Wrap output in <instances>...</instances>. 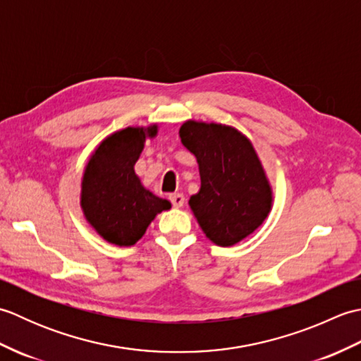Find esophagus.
Here are the masks:
<instances>
[{"instance_id":"esophagus-1","label":"esophagus","mask_w":361,"mask_h":361,"mask_svg":"<svg viewBox=\"0 0 361 361\" xmlns=\"http://www.w3.org/2000/svg\"><path fill=\"white\" fill-rule=\"evenodd\" d=\"M169 200H171V203L175 206V208H181L183 204H185V195L183 194H171L169 195Z\"/></svg>"}]
</instances>
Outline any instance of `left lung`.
<instances>
[{
    "label": "left lung",
    "mask_w": 361,
    "mask_h": 361,
    "mask_svg": "<svg viewBox=\"0 0 361 361\" xmlns=\"http://www.w3.org/2000/svg\"><path fill=\"white\" fill-rule=\"evenodd\" d=\"M194 153L202 186L189 206L209 240L231 247L257 229L271 209V188L257 153L235 128L188 121L180 128Z\"/></svg>",
    "instance_id": "left-lung-1"
}]
</instances>
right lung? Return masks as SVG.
<instances>
[{
	"label": "right lung",
	"mask_w": 361,
	"mask_h": 361,
	"mask_svg": "<svg viewBox=\"0 0 361 361\" xmlns=\"http://www.w3.org/2000/svg\"><path fill=\"white\" fill-rule=\"evenodd\" d=\"M157 132L158 127L150 126L110 135L99 144L83 173V214L99 235L118 247L135 245L157 214L171 209V203L145 189L135 173L145 137Z\"/></svg>",
	"instance_id": "add662e5"
}]
</instances>
